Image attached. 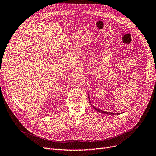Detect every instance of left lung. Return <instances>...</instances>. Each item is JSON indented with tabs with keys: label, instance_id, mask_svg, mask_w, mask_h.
Instances as JSON below:
<instances>
[{
	"label": "left lung",
	"instance_id": "1",
	"mask_svg": "<svg viewBox=\"0 0 156 156\" xmlns=\"http://www.w3.org/2000/svg\"><path fill=\"white\" fill-rule=\"evenodd\" d=\"M89 103H91L89 96ZM93 106L94 109L95 110H96L97 112H99V113H105V114H110V115H111V114H112V115H114V114H115V113H110V112H106V111H103V110H99V109H98V108H96V107L94 106Z\"/></svg>",
	"mask_w": 156,
	"mask_h": 156
}]
</instances>
